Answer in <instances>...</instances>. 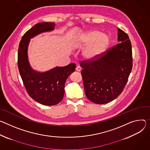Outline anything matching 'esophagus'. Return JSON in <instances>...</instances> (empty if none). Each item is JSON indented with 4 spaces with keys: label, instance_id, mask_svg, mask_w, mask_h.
<instances>
[{
    "label": "esophagus",
    "instance_id": "esophagus-1",
    "mask_svg": "<svg viewBox=\"0 0 150 150\" xmlns=\"http://www.w3.org/2000/svg\"><path fill=\"white\" fill-rule=\"evenodd\" d=\"M81 68L80 67V66H77V67H76V70L77 71H81Z\"/></svg>",
    "mask_w": 150,
    "mask_h": 150
}]
</instances>
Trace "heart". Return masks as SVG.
Returning <instances> with one entry per match:
<instances>
[{
    "label": "heart",
    "instance_id": "heart-1",
    "mask_svg": "<svg viewBox=\"0 0 150 150\" xmlns=\"http://www.w3.org/2000/svg\"><path fill=\"white\" fill-rule=\"evenodd\" d=\"M110 43L107 35L99 31L87 32L82 36L78 47L88 45L82 52V56L86 60H93L101 55L107 49Z\"/></svg>",
    "mask_w": 150,
    "mask_h": 150
}]
</instances>
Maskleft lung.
Listing matches in <instances>:
<instances>
[{"label":"left lung","mask_w":150,"mask_h":150,"mask_svg":"<svg viewBox=\"0 0 150 150\" xmlns=\"http://www.w3.org/2000/svg\"><path fill=\"white\" fill-rule=\"evenodd\" d=\"M119 44L96 59L80 62L86 95L93 103L103 104L122 92L132 69V45L126 33L118 28Z\"/></svg>","instance_id":"left-lung-1"}]
</instances>
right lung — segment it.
<instances>
[{
	"label": "right lung",
	"mask_w": 150,
	"mask_h": 150,
	"mask_svg": "<svg viewBox=\"0 0 150 150\" xmlns=\"http://www.w3.org/2000/svg\"><path fill=\"white\" fill-rule=\"evenodd\" d=\"M54 28V23L36 24L22 37L18 52V69L28 94L36 102L49 106L56 105L62 99L66 80L74 71L76 64L71 63L46 72H38L30 65L27 51L30 39Z\"/></svg>",
	"instance_id": "add662e5"
}]
</instances>
